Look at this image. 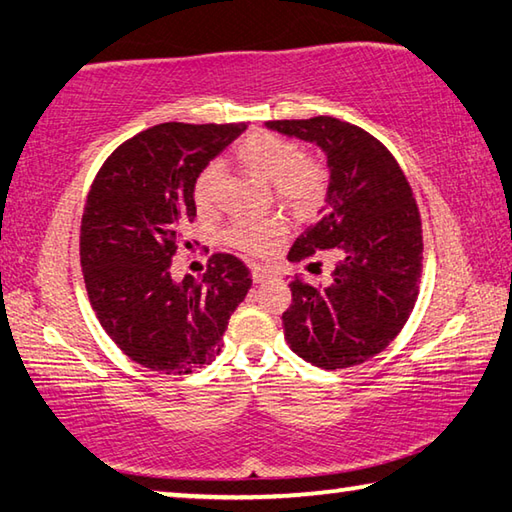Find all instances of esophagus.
Listing matches in <instances>:
<instances>
[{
	"mask_svg": "<svg viewBox=\"0 0 512 512\" xmlns=\"http://www.w3.org/2000/svg\"><path fill=\"white\" fill-rule=\"evenodd\" d=\"M268 277H271V271H268V268H264V266H253V280H255L257 284L268 280Z\"/></svg>",
	"mask_w": 512,
	"mask_h": 512,
	"instance_id": "esophagus-1",
	"label": "esophagus"
}]
</instances>
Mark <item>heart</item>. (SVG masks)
Instances as JSON below:
<instances>
[{"label": "heart", "mask_w": 512, "mask_h": 512, "mask_svg": "<svg viewBox=\"0 0 512 512\" xmlns=\"http://www.w3.org/2000/svg\"><path fill=\"white\" fill-rule=\"evenodd\" d=\"M237 160L255 176L271 180L275 196L296 212H309L323 201L327 189L325 164L300 155L296 142L287 137L255 131L237 144ZM221 180V164L210 162L194 180V203L201 212H210L216 201V187ZM284 235V221L271 219H239L225 232V239L250 255H266Z\"/></svg>", "instance_id": "b5f03b06"}]
</instances>
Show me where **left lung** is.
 <instances>
[{"label": "left lung", "instance_id": "obj_1", "mask_svg": "<svg viewBox=\"0 0 512 512\" xmlns=\"http://www.w3.org/2000/svg\"><path fill=\"white\" fill-rule=\"evenodd\" d=\"M271 131L320 146L329 167L325 207L296 239L291 262L336 257L332 282L296 277L282 314L289 348L318 368L368 361L409 320L422 275V221L400 164L377 137L334 117L266 121Z\"/></svg>", "mask_w": 512, "mask_h": 512}]
</instances>
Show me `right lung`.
Returning <instances> with one entry per match:
<instances>
[{
	"label": "right lung",
	"mask_w": 512,
	"mask_h": 512,
	"mask_svg": "<svg viewBox=\"0 0 512 512\" xmlns=\"http://www.w3.org/2000/svg\"><path fill=\"white\" fill-rule=\"evenodd\" d=\"M246 124H158L103 162L85 201L81 266L90 305L117 348L144 368L189 375L221 352L232 311L253 284L216 253L203 280L169 266L194 221V180Z\"/></svg>",
	"instance_id": "right-lung-1"
}]
</instances>
